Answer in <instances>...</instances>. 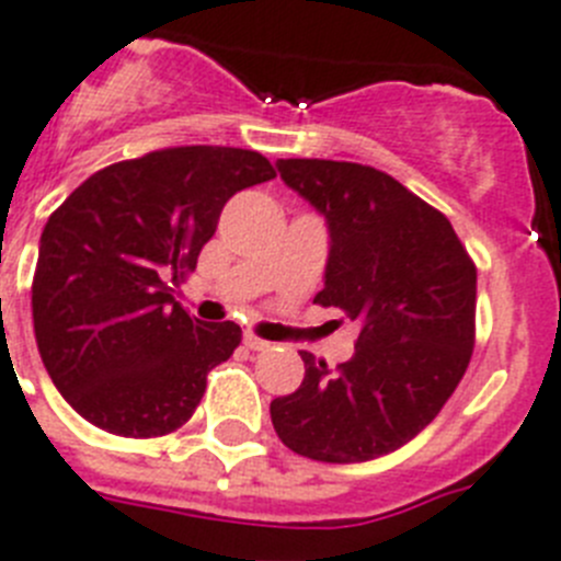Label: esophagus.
Here are the masks:
<instances>
[{
    "instance_id": "1",
    "label": "esophagus",
    "mask_w": 561,
    "mask_h": 561,
    "mask_svg": "<svg viewBox=\"0 0 561 561\" xmlns=\"http://www.w3.org/2000/svg\"><path fill=\"white\" fill-rule=\"evenodd\" d=\"M243 343H247V348H252V352H263V348H270V343H266V340H261L257 334H252V332L243 334Z\"/></svg>"
}]
</instances>
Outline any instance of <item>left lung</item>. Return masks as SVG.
Listing matches in <instances>:
<instances>
[{"instance_id":"left-lung-1","label":"left lung","mask_w":561,"mask_h":561,"mask_svg":"<svg viewBox=\"0 0 561 561\" xmlns=\"http://www.w3.org/2000/svg\"><path fill=\"white\" fill-rule=\"evenodd\" d=\"M277 172L327 218L314 304L360 320V337L337 368L300 352L304 382L272 400V425L300 457L377 459L417 437L466 375L477 266L439 209L375 167L280 158Z\"/></svg>"}]
</instances>
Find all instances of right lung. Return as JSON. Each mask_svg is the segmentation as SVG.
I'll use <instances>...</instances> for the list:
<instances>
[{
  "instance_id": "add662e5",
  "label": "right lung",
  "mask_w": 561,
  "mask_h": 561,
  "mask_svg": "<svg viewBox=\"0 0 561 561\" xmlns=\"http://www.w3.org/2000/svg\"><path fill=\"white\" fill-rule=\"evenodd\" d=\"M275 179L261 152L167 147L90 175L47 218L33 332L53 386L118 437H164L198 409L209 368L241 343L172 298L234 193Z\"/></svg>"
}]
</instances>
